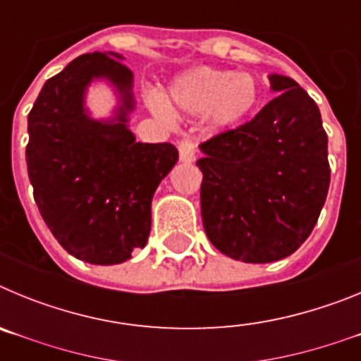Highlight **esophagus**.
Segmentation results:
<instances>
[{
  "mask_svg": "<svg viewBox=\"0 0 361 361\" xmlns=\"http://www.w3.org/2000/svg\"><path fill=\"white\" fill-rule=\"evenodd\" d=\"M178 155L183 162H195L197 159V142L193 139H184L178 142Z\"/></svg>",
  "mask_w": 361,
  "mask_h": 361,
  "instance_id": "obj_1",
  "label": "esophagus"
}]
</instances>
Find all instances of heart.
<instances>
[{"mask_svg":"<svg viewBox=\"0 0 361 361\" xmlns=\"http://www.w3.org/2000/svg\"><path fill=\"white\" fill-rule=\"evenodd\" d=\"M170 103L186 116H206L216 130L235 128L244 123L260 104V82L251 73L202 66L180 73L170 85ZM149 108L161 119L171 111L159 95L149 97Z\"/></svg>","mask_w":361,"mask_h":361,"instance_id":"obj_1","label":"heart"}]
</instances>
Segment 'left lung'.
<instances>
[{"label": "left lung", "instance_id": "1", "mask_svg": "<svg viewBox=\"0 0 361 361\" xmlns=\"http://www.w3.org/2000/svg\"><path fill=\"white\" fill-rule=\"evenodd\" d=\"M255 119L200 145V213L220 253L267 264L295 253L329 191L327 133L317 103L288 75Z\"/></svg>", "mask_w": 361, "mask_h": 361}]
</instances>
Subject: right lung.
I'll return each instance as SVG.
<instances>
[{
    "label": "right lung",
    "mask_w": 361,
    "mask_h": 361,
    "mask_svg": "<svg viewBox=\"0 0 361 361\" xmlns=\"http://www.w3.org/2000/svg\"><path fill=\"white\" fill-rule=\"evenodd\" d=\"M116 52L82 54L50 78L28 114L27 168L34 200L56 240L97 266L132 258L145 247L152 199L177 164L170 142H137L133 73ZM106 80L120 103L110 120H94L85 90Z\"/></svg>",
    "instance_id": "obj_1"
}]
</instances>
